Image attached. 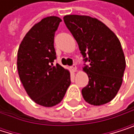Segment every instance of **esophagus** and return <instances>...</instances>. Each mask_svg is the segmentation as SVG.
Returning <instances> with one entry per match:
<instances>
[{
  "label": "esophagus",
  "mask_w": 134,
  "mask_h": 134,
  "mask_svg": "<svg viewBox=\"0 0 134 134\" xmlns=\"http://www.w3.org/2000/svg\"><path fill=\"white\" fill-rule=\"evenodd\" d=\"M71 69H72V71L73 72H76V69H77V68H76V65H73L72 66H71Z\"/></svg>",
  "instance_id": "1"
}]
</instances>
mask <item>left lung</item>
Returning a JSON list of instances; mask_svg holds the SVG:
<instances>
[{"instance_id":"obj_1","label":"left lung","mask_w":134,"mask_h":134,"mask_svg":"<svg viewBox=\"0 0 134 134\" xmlns=\"http://www.w3.org/2000/svg\"><path fill=\"white\" fill-rule=\"evenodd\" d=\"M64 22L78 43L88 76V85L81 92L89 104L100 106L118 93L126 69L119 39L103 23L88 15H68Z\"/></svg>"}]
</instances>
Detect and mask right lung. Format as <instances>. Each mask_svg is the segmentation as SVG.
<instances>
[{
	"instance_id": "obj_1",
	"label": "right lung",
	"mask_w": 134,
	"mask_h": 134,
	"mask_svg": "<svg viewBox=\"0 0 134 134\" xmlns=\"http://www.w3.org/2000/svg\"><path fill=\"white\" fill-rule=\"evenodd\" d=\"M62 20L48 16L35 24L22 40L17 53L20 79L30 98L43 107L58 104L71 83L69 72L54 65V35Z\"/></svg>"
}]
</instances>
